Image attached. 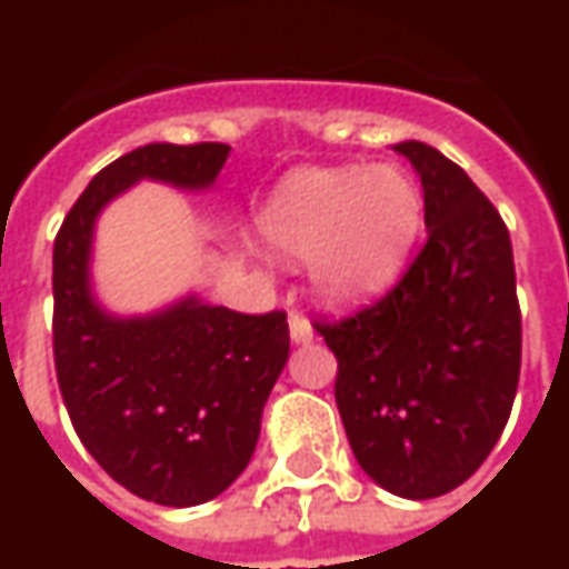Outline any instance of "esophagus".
<instances>
[{"instance_id":"34e87169","label":"esophagus","mask_w":569,"mask_h":569,"mask_svg":"<svg viewBox=\"0 0 569 569\" xmlns=\"http://www.w3.org/2000/svg\"><path fill=\"white\" fill-rule=\"evenodd\" d=\"M288 326H291V341H295V345H310L313 336H317L313 326H310V319H303L300 313H291Z\"/></svg>"}]
</instances>
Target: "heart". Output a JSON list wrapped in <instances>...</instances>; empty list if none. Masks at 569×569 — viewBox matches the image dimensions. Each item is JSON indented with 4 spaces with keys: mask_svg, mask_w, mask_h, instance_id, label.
<instances>
[{
    "mask_svg": "<svg viewBox=\"0 0 569 569\" xmlns=\"http://www.w3.org/2000/svg\"><path fill=\"white\" fill-rule=\"evenodd\" d=\"M259 230L278 256L310 262L322 303L363 307L402 278L425 230V192L399 164L303 167L274 189Z\"/></svg>",
    "mask_w": 569,
    "mask_h": 569,
    "instance_id": "1",
    "label": "heart"
}]
</instances>
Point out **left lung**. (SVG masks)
<instances>
[{
    "mask_svg": "<svg viewBox=\"0 0 569 569\" xmlns=\"http://www.w3.org/2000/svg\"><path fill=\"white\" fill-rule=\"evenodd\" d=\"M396 151L421 177L425 250L373 307L317 329L339 361L336 405L358 466L389 493L430 500L500 440L522 319L510 230L488 196L430 144Z\"/></svg>",
    "mask_w": 569,
    "mask_h": 569,
    "instance_id": "obj_1",
    "label": "left lung"
}]
</instances>
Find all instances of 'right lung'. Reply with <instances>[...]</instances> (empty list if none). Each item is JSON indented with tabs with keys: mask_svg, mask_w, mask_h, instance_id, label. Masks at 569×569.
<instances>
[{
	"mask_svg": "<svg viewBox=\"0 0 569 569\" xmlns=\"http://www.w3.org/2000/svg\"><path fill=\"white\" fill-rule=\"evenodd\" d=\"M228 154L221 142H151L122 154L78 196L53 243L62 402L100 469L161 507L206 503L250 466L262 408L291 351L288 317H247L199 295L144 317H117L91 284L94 228L100 211L139 180L211 189Z\"/></svg>",
	"mask_w": 569,
	"mask_h": 569,
	"instance_id": "obj_1",
	"label": "right lung"
}]
</instances>
